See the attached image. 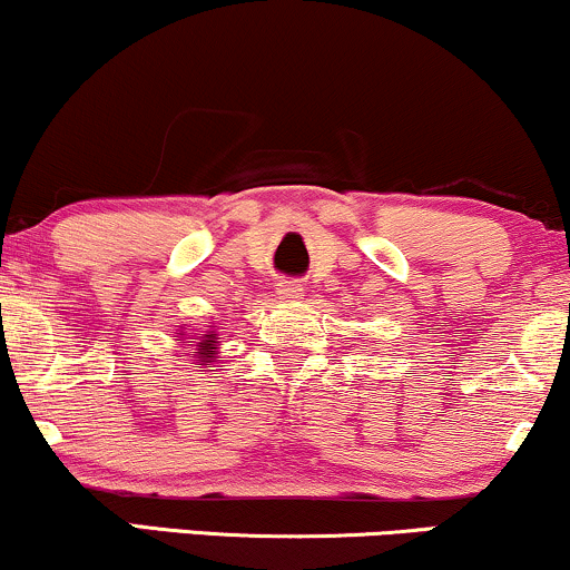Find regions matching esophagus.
<instances>
[{
  "label": "esophagus",
  "mask_w": 570,
  "mask_h": 570,
  "mask_svg": "<svg viewBox=\"0 0 570 570\" xmlns=\"http://www.w3.org/2000/svg\"><path fill=\"white\" fill-rule=\"evenodd\" d=\"M276 294L281 302H299L302 297H305V289H302L299 281H284V284H278Z\"/></svg>",
  "instance_id": "1"
}]
</instances>
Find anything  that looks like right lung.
<instances>
[{"label": "right lung", "mask_w": 570, "mask_h": 570, "mask_svg": "<svg viewBox=\"0 0 570 570\" xmlns=\"http://www.w3.org/2000/svg\"><path fill=\"white\" fill-rule=\"evenodd\" d=\"M215 338H218V334H215V331H205V334L199 336V342H197V365L213 363L215 355H218V342H215ZM178 342H181V338H178Z\"/></svg>", "instance_id": "obj_1"}]
</instances>
